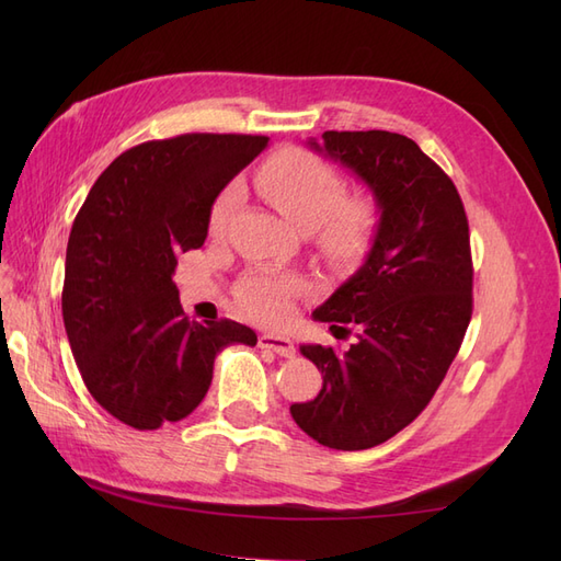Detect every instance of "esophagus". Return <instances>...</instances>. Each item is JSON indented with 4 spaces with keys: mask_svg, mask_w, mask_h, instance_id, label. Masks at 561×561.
Returning a JSON list of instances; mask_svg holds the SVG:
<instances>
[{
    "mask_svg": "<svg viewBox=\"0 0 561 561\" xmlns=\"http://www.w3.org/2000/svg\"><path fill=\"white\" fill-rule=\"evenodd\" d=\"M260 346L266 348V351H274L278 353L280 358H293L295 355V344L290 342L287 336H280V334H262L260 336Z\"/></svg>",
    "mask_w": 561,
    "mask_h": 561,
    "instance_id": "34e87169",
    "label": "esophagus"
}]
</instances>
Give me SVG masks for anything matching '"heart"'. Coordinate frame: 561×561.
Masks as SVG:
<instances>
[{"mask_svg": "<svg viewBox=\"0 0 561 561\" xmlns=\"http://www.w3.org/2000/svg\"><path fill=\"white\" fill-rule=\"evenodd\" d=\"M257 190L297 231L318 229L320 245L339 257L358 252L377 222L375 203L367 196H344L346 184L332 165L311 154L278 157L257 175ZM241 201V184L233 182L210 208V231L219 233ZM301 283L280 274H252L239 287L241 307L264 322H285L290 301Z\"/></svg>", "mask_w": 561, "mask_h": 561, "instance_id": "1", "label": "heart"}]
</instances>
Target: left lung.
Masks as SVG:
<instances>
[{
    "label": "left lung",
    "instance_id": "1",
    "mask_svg": "<svg viewBox=\"0 0 561 561\" xmlns=\"http://www.w3.org/2000/svg\"><path fill=\"white\" fill-rule=\"evenodd\" d=\"M309 147L369 186L379 225L363 266L313 311L330 330H358V342L346 353L299 346L322 388L290 414L316 443L358 451L410 426L461 348L472 316L468 217L443 168L400 133L325 130Z\"/></svg>",
    "mask_w": 561,
    "mask_h": 561
}]
</instances>
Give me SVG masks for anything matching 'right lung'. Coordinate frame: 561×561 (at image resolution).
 <instances>
[{
    "instance_id": "1",
    "label": "right lung",
    "mask_w": 561,
    "mask_h": 561,
    "mask_svg": "<svg viewBox=\"0 0 561 561\" xmlns=\"http://www.w3.org/2000/svg\"><path fill=\"white\" fill-rule=\"evenodd\" d=\"M264 135L186 133L142 142L95 180L67 241L62 320L89 393L138 431L190 416L217 353L257 344L233 320L184 316L178 254L201 248L217 194L262 154Z\"/></svg>"
}]
</instances>
